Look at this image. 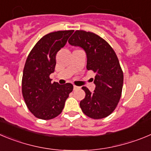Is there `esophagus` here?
<instances>
[{
  "label": "esophagus",
  "mask_w": 151,
  "mask_h": 151,
  "mask_svg": "<svg viewBox=\"0 0 151 151\" xmlns=\"http://www.w3.org/2000/svg\"><path fill=\"white\" fill-rule=\"evenodd\" d=\"M78 87H77V86H76V85H74V86H73V89L74 90H77V89H78Z\"/></svg>",
  "instance_id": "esophagus-1"
}]
</instances>
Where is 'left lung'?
I'll return each mask as SVG.
<instances>
[{
  "label": "left lung",
  "mask_w": 151,
  "mask_h": 151,
  "mask_svg": "<svg viewBox=\"0 0 151 151\" xmlns=\"http://www.w3.org/2000/svg\"><path fill=\"white\" fill-rule=\"evenodd\" d=\"M68 42L85 50L87 69L96 73L94 91L82 87L85 97L80 102L81 110L93 119L108 117L118 104L124 83V74L115 52L99 36L85 30H76Z\"/></svg>",
  "instance_id": "8db88e82"
}]
</instances>
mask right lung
Listing matches in <instances>:
<instances>
[{
  "mask_svg": "<svg viewBox=\"0 0 151 151\" xmlns=\"http://www.w3.org/2000/svg\"><path fill=\"white\" fill-rule=\"evenodd\" d=\"M73 31L59 30L46 34L27 56L22 76V95L30 111L37 118L50 120L59 115L73 91L72 84L52 83L49 76L55 72L57 53Z\"/></svg>",
  "mask_w": 151,
  "mask_h": 151,
  "instance_id": "add662e5",
  "label": "right lung"
}]
</instances>
